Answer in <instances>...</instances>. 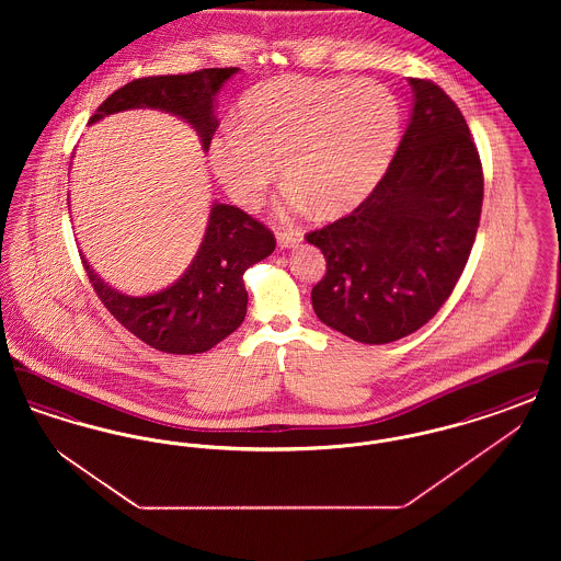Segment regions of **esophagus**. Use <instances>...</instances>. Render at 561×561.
Returning <instances> with one entry per match:
<instances>
[{
  "label": "esophagus",
  "instance_id": "obj_1",
  "mask_svg": "<svg viewBox=\"0 0 561 561\" xmlns=\"http://www.w3.org/2000/svg\"><path fill=\"white\" fill-rule=\"evenodd\" d=\"M300 233H296V231H277V243H279V248H294V245H298L300 243Z\"/></svg>",
  "mask_w": 561,
  "mask_h": 561
}]
</instances>
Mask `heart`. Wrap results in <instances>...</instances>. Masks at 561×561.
I'll return each instance as SVG.
<instances>
[{
  "label": "heart",
  "mask_w": 561,
  "mask_h": 561,
  "mask_svg": "<svg viewBox=\"0 0 561 561\" xmlns=\"http://www.w3.org/2000/svg\"><path fill=\"white\" fill-rule=\"evenodd\" d=\"M396 94L373 80L284 76L254 85L238 111V128L210 145L214 170L245 208H256L275 165L290 187L284 210L320 216L355 208L382 179L400 138Z\"/></svg>",
  "instance_id": "heart-1"
}]
</instances>
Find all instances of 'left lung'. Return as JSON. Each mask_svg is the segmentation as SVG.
Returning a JSON list of instances; mask_svg holds the SVG:
<instances>
[{"label":"left lung","mask_w":561,"mask_h":561,"mask_svg":"<svg viewBox=\"0 0 561 561\" xmlns=\"http://www.w3.org/2000/svg\"><path fill=\"white\" fill-rule=\"evenodd\" d=\"M408 83L410 124L380 183L353 213L307 233L325 256L316 316L366 345L400 341L439 311L480 227L483 172L460 108L433 81Z\"/></svg>","instance_id":"8db88e82"}]
</instances>
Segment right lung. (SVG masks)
Returning <instances> with one entry per match:
<instances>
[{
    "instance_id": "right-lung-1",
    "label": "right lung",
    "mask_w": 561,
    "mask_h": 561,
    "mask_svg": "<svg viewBox=\"0 0 561 561\" xmlns=\"http://www.w3.org/2000/svg\"><path fill=\"white\" fill-rule=\"evenodd\" d=\"M238 71V67L199 69L130 81L96 108L90 124L128 108H160L191 124L208 151L216 130V94ZM273 250L275 238L263 222L236 206L213 204L195 259L165 290L145 296L117 293L83 256L81 263L108 313L136 339L163 353L193 355L213 348L240 328L248 305L243 273Z\"/></svg>"
}]
</instances>
